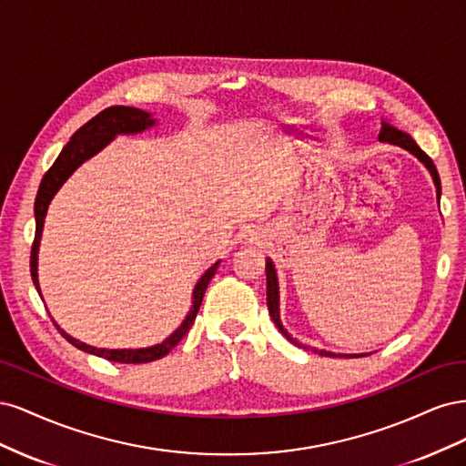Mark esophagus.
Instances as JSON below:
<instances>
[{"label":"esophagus","instance_id":"obj_1","mask_svg":"<svg viewBox=\"0 0 466 466\" xmlns=\"http://www.w3.org/2000/svg\"><path fill=\"white\" fill-rule=\"evenodd\" d=\"M252 241H255V243H260V235L252 231V233H250V243H252Z\"/></svg>","mask_w":466,"mask_h":466}]
</instances>
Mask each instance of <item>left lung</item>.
Instances as JSON below:
<instances>
[{
	"mask_svg": "<svg viewBox=\"0 0 466 466\" xmlns=\"http://www.w3.org/2000/svg\"><path fill=\"white\" fill-rule=\"evenodd\" d=\"M383 126H380V132H379V139L380 142H387V144H392V146H399L400 149L412 153L414 157L424 165L431 178H433V185H435V192H437V202H440L441 198V180H440V175H437V168L433 165V161L428 157V155L421 151L418 147V144L414 142V139L410 137V134H406L402 130H399L397 126H392L389 122H380ZM266 301H268V311H270V317L274 320V324L278 327V330L284 334L289 342H293L295 346L299 348H309V346H303L299 344L298 340L291 334H288V330L284 329V324H281V319H279V284H278V274H276V266L270 258H266ZM313 351H317L319 356H329V358H361V356H370V354H334V351H327V350H317L313 348Z\"/></svg>",
	"mask_w": 466,
	"mask_h": 466,
	"instance_id": "obj_1",
	"label": "left lung"
}]
</instances>
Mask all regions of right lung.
<instances>
[{
  "instance_id": "obj_1",
  "label": "right lung",
  "mask_w": 466,
  "mask_h": 466,
  "mask_svg": "<svg viewBox=\"0 0 466 466\" xmlns=\"http://www.w3.org/2000/svg\"><path fill=\"white\" fill-rule=\"evenodd\" d=\"M155 124H157V118H153V115H149V112H146L142 108L108 106L103 112H98V115L95 118H91L87 124L81 126V128L72 136V139L66 144V147L58 155V159H56L54 165L48 168V173L42 177L36 200H35L36 231H35V243H33V250H31V276H33V284H35L40 298H42V293H40V284H38V248H40L42 229H45L46 211H48V206L56 196V192H58L64 182L74 175L77 167H81L87 159H91L93 155H96L98 151H103L116 136L142 134L147 128H153ZM219 262L221 260L211 264L202 274V278L196 281L194 291H192V307H190L188 315L185 317V320L180 322V327L171 336L165 338L161 344H155L149 348H134V350L132 348L130 350L95 348V346H89L86 342L77 340V338H74V336H69L64 329H60V324H56V320H52V322L56 324V329H58V332L66 338L69 344H74L77 350L87 351V354L105 358L108 361L147 363V361L161 360L182 340V336L190 330L192 322H194L196 315H198V309L202 305L206 288L209 284V279L214 278Z\"/></svg>"
}]
</instances>
